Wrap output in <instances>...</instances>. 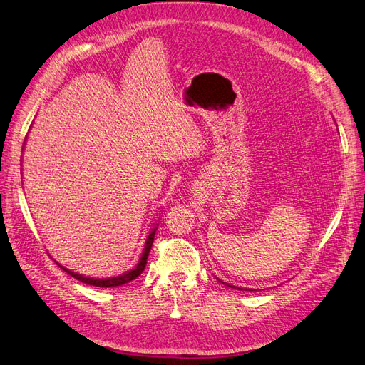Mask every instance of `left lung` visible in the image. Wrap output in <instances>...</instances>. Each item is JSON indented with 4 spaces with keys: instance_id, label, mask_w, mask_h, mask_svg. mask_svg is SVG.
Returning <instances> with one entry per match:
<instances>
[{
    "instance_id": "1",
    "label": "left lung",
    "mask_w": 365,
    "mask_h": 365,
    "mask_svg": "<svg viewBox=\"0 0 365 365\" xmlns=\"http://www.w3.org/2000/svg\"><path fill=\"white\" fill-rule=\"evenodd\" d=\"M231 288H235V286H231Z\"/></svg>"
}]
</instances>
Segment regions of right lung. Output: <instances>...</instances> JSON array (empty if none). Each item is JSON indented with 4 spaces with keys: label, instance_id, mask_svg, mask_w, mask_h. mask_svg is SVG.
<instances>
[{
    "label": "right lung",
    "instance_id": "right-lung-1",
    "mask_svg": "<svg viewBox=\"0 0 365 365\" xmlns=\"http://www.w3.org/2000/svg\"><path fill=\"white\" fill-rule=\"evenodd\" d=\"M153 237H155V228H153V230L150 231V235L148 236L146 245H145V251H143V256H141V259H140L137 267H135L134 269H130L129 272L123 274V275H118V277H111V279H91V277H83V275L76 274V272H73V271H70V269H67V268H63V267H61V268H62L65 272H68V274L71 275V277L77 279V280L82 282V283L93 284V286H97V288H117V286H121V284L129 283V282H132L134 279H137L138 275H140L143 271H145V267H146V263H148V256H149L152 244H153Z\"/></svg>",
    "mask_w": 365,
    "mask_h": 365
}]
</instances>
